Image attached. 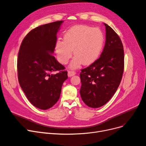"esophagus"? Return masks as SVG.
<instances>
[{
  "label": "esophagus",
  "instance_id": "obj_1",
  "mask_svg": "<svg viewBox=\"0 0 146 146\" xmlns=\"http://www.w3.org/2000/svg\"><path fill=\"white\" fill-rule=\"evenodd\" d=\"M75 74H76V72L74 71H72V70L69 71H68V76H70V77L74 75H75Z\"/></svg>",
  "mask_w": 146,
  "mask_h": 146
}]
</instances>
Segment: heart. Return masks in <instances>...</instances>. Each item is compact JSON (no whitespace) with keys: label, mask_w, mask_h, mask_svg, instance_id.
<instances>
[{"label":"heart","mask_w":146,"mask_h":146,"mask_svg":"<svg viewBox=\"0 0 146 146\" xmlns=\"http://www.w3.org/2000/svg\"><path fill=\"white\" fill-rule=\"evenodd\" d=\"M104 43L102 31L86 25H76L71 28L64 34V40L58 39L55 51L58 61L66 64L74 54L70 66L76 68L82 63L90 65L99 57Z\"/></svg>","instance_id":"heart-1"}]
</instances>
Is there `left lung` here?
Instances as JSON below:
<instances>
[{"label":"left lung","instance_id":"obj_1","mask_svg":"<svg viewBox=\"0 0 146 146\" xmlns=\"http://www.w3.org/2000/svg\"><path fill=\"white\" fill-rule=\"evenodd\" d=\"M106 40L100 57L89 66L81 70L80 94L84 103L98 108L112 98L121 82L124 68L122 42L107 24Z\"/></svg>","mask_w":146,"mask_h":146}]
</instances>
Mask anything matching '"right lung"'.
<instances>
[{
    "label": "right lung",
    "mask_w": 146,
    "mask_h": 146,
    "mask_svg": "<svg viewBox=\"0 0 146 146\" xmlns=\"http://www.w3.org/2000/svg\"><path fill=\"white\" fill-rule=\"evenodd\" d=\"M62 22L42 25L31 30L19 50L17 70L20 86L31 103L41 110L49 109L56 103L62 85L68 78L64 66L52 55ZM57 70L60 72L52 74Z\"/></svg>",
    "instance_id": "1"
}]
</instances>
